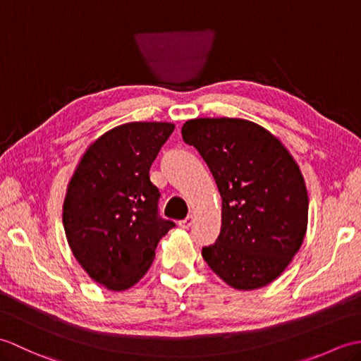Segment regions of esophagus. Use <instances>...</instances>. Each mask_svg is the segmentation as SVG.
Wrapping results in <instances>:
<instances>
[{
    "label": "esophagus",
    "mask_w": 361,
    "mask_h": 361,
    "mask_svg": "<svg viewBox=\"0 0 361 361\" xmlns=\"http://www.w3.org/2000/svg\"><path fill=\"white\" fill-rule=\"evenodd\" d=\"M194 224V216H192V214H190V216H188L185 220H180V226L181 228H185V229H188V228H190V225H192Z\"/></svg>",
    "instance_id": "esophagus-1"
}]
</instances>
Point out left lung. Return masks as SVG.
Returning <instances> with one entry per match:
<instances>
[{"label": "left lung", "mask_w": 361, "mask_h": 361, "mask_svg": "<svg viewBox=\"0 0 361 361\" xmlns=\"http://www.w3.org/2000/svg\"><path fill=\"white\" fill-rule=\"evenodd\" d=\"M183 140L208 164L221 197L217 240L202 256L235 290L279 278L307 231L309 195L283 144L256 122L239 118L186 121Z\"/></svg>", "instance_id": "8db88e82"}]
</instances>
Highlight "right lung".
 Instances as JSON below:
<instances>
[{"instance_id": "obj_1", "label": "right lung", "mask_w": 361, "mask_h": 361, "mask_svg": "<svg viewBox=\"0 0 361 361\" xmlns=\"http://www.w3.org/2000/svg\"><path fill=\"white\" fill-rule=\"evenodd\" d=\"M171 122H127L90 145L68 183L63 228L88 276L124 291L147 273L173 221L158 217L150 166L172 135Z\"/></svg>"}]
</instances>
